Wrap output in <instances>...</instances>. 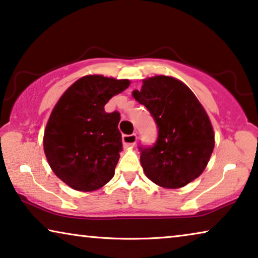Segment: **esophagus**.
<instances>
[{
    "label": "esophagus",
    "mask_w": 258,
    "mask_h": 258,
    "mask_svg": "<svg viewBox=\"0 0 258 258\" xmlns=\"http://www.w3.org/2000/svg\"><path fill=\"white\" fill-rule=\"evenodd\" d=\"M137 143V135L133 133V135H123L122 136V144L125 147L133 146Z\"/></svg>",
    "instance_id": "34e87169"
}]
</instances>
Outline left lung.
I'll return each instance as SVG.
<instances>
[{"instance_id": "obj_1", "label": "left lung", "mask_w": 258, "mask_h": 258, "mask_svg": "<svg viewBox=\"0 0 258 258\" xmlns=\"http://www.w3.org/2000/svg\"><path fill=\"white\" fill-rule=\"evenodd\" d=\"M133 98L149 109L158 127L153 146H140L146 177L166 188H179L203 173L215 147L211 121L183 82L157 75L143 81Z\"/></svg>"}]
</instances>
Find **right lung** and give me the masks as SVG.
<instances>
[{
  "label": "right lung",
  "instance_id": "1",
  "mask_svg": "<svg viewBox=\"0 0 258 258\" xmlns=\"http://www.w3.org/2000/svg\"><path fill=\"white\" fill-rule=\"evenodd\" d=\"M128 80L86 75L59 99L48 119L43 149L53 172L78 191L98 190L114 176L122 150L119 112L105 105Z\"/></svg>",
  "mask_w": 258,
  "mask_h": 258
}]
</instances>
